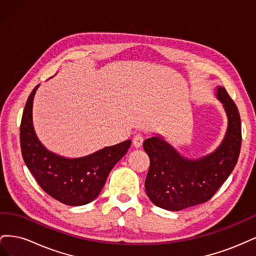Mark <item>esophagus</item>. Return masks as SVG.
Returning <instances> with one entry per match:
<instances>
[{"mask_svg":"<svg viewBox=\"0 0 256 256\" xmlns=\"http://www.w3.org/2000/svg\"><path fill=\"white\" fill-rule=\"evenodd\" d=\"M143 141H144V138L141 134H136L134 140H132V144L136 148H140V147H142V145H143Z\"/></svg>","mask_w":256,"mask_h":256,"instance_id":"esophagus-1","label":"esophagus"}]
</instances>
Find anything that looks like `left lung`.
<instances>
[{"label": "left lung", "instance_id": "left-lung-1", "mask_svg": "<svg viewBox=\"0 0 256 256\" xmlns=\"http://www.w3.org/2000/svg\"><path fill=\"white\" fill-rule=\"evenodd\" d=\"M216 96L226 111L228 127L223 142L212 154L189 160L160 136L144 141L143 148L150 161L145 190L156 206L178 212L205 203L234 170L242 147L240 115L226 88L220 86Z\"/></svg>", "mask_w": 256, "mask_h": 256}]
</instances>
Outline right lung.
Wrapping results in <instances>:
<instances>
[{"label": "right lung", "instance_id": "obj_1", "mask_svg": "<svg viewBox=\"0 0 256 256\" xmlns=\"http://www.w3.org/2000/svg\"><path fill=\"white\" fill-rule=\"evenodd\" d=\"M37 86L30 92L20 125L23 160L40 188L58 202L81 206L94 200L104 188L108 175L125 156L131 141L104 147L86 157L68 159L46 150L33 128L32 108Z\"/></svg>", "mask_w": 256, "mask_h": 256}]
</instances>
